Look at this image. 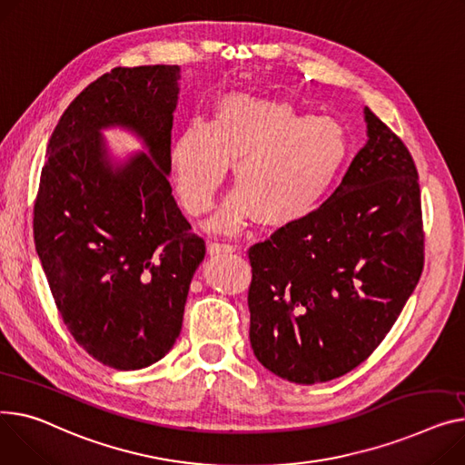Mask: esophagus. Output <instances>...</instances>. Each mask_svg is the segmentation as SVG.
I'll return each mask as SVG.
<instances>
[{"label": "esophagus", "instance_id": "34e87169", "mask_svg": "<svg viewBox=\"0 0 465 465\" xmlns=\"http://www.w3.org/2000/svg\"><path fill=\"white\" fill-rule=\"evenodd\" d=\"M233 252V246L226 244V242H209V254L211 256H221V254H232Z\"/></svg>", "mask_w": 465, "mask_h": 465}]
</instances>
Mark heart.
I'll use <instances>...</instances> for the list:
<instances>
[{
  "mask_svg": "<svg viewBox=\"0 0 465 465\" xmlns=\"http://www.w3.org/2000/svg\"><path fill=\"white\" fill-rule=\"evenodd\" d=\"M348 131L331 117L304 114L286 101L230 93L211 121L193 119L170 151L177 194L187 213L209 211L233 163L239 187L211 221L216 232H237L254 216L265 226H288L311 216L344 170Z\"/></svg>",
  "mask_w": 465,
  "mask_h": 465,
  "instance_id": "obj_1",
  "label": "heart"
}]
</instances>
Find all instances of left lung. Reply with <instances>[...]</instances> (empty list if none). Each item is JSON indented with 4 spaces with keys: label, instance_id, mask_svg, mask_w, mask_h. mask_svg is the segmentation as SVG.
I'll return each mask as SVG.
<instances>
[{
    "label": "left lung",
    "instance_id": "1",
    "mask_svg": "<svg viewBox=\"0 0 465 465\" xmlns=\"http://www.w3.org/2000/svg\"><path fill=\"white\" fill-rule=\"evenodd\" d=\"M368 142L306 219L251 246V344L278 378L312 385L348 374L398 320L424 265L411 153L364 108Z\"/></svg>",
    "mask_w": 465,
    "mask_h": 465
}]
</instances>
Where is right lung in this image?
<instances>
[{"label": "right lung", "instance_id": "obj_1", "mask_svg": "<svg viewBox=\"0 0 465 465\" xmlns=\"http://www.w3.org/2000/svg\"><path fill=\"white\" fill-rule=\"evenodd\" d=\"M179 78L177 65H143L91 82L61 115L41 172L34 235L52 297L78 346L115 370L172 350L205 256L168 181ZM110 126L146 153L112 163Z\"/></svg>", "mask_w": 465, "mask_h": 465}]
</instances>
